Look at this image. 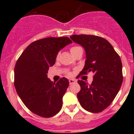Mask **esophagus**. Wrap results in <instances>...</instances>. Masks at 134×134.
Wrapping results in <instances>:
<instances>
[{"label":"esophagus","instance_id":"1","mask_svg":"<svg viewBox=\"0 0 134 134\" xmlns=\"http://www.w3.org/2000/svg\"><path fill=\"white\" fill-rule=\"evenodd\" d=\"M75 82H76V80H74V79H70L69 80V83L70 85H72V84L75 83Z\"/></svg>","mask_w":134,"mask_h":134}]
</instances>
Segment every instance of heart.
Returning a JSON list of instances; mask_svg holds the SVG:
<instances>
[{
	"mask_svg": "<svg viewBox=\"0 0 134 134\" xmlns=\"http://www.w3.org/2000/svg\"><path fill=\"white\" fill-rule=\"evenodd\" d=\"M80 49H82V48H80V46H73V47H72V48L70 49V50L71 54H72V55H74V54H75L79 50H80ZM58 58H59V54H57V55H56L57 60L58 59ZM67 74H68V75H70V74H71L70 72H67Z\"/></svg>",
	"mask_w": 134,
	"mask_h": 134,
	"instance_id": "b5f03b06",
	"label": "heart"
}]
</instances>
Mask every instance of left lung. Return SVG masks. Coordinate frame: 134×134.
<instances>
[{"label": "left lung", "instance_id": "1", "mask_svg": "<svg viewBox=\"0 0 134 134\" xmlns=\"http://www.w3.org/2000/svg\"><path fill=\"white\" fill-rule=\"evenodd\" d=\"M75 43L86 52L85 65L80 76L94 74L92 83L78 80L80 91L77 97L80 105L91 113H99L108 107L119 92L123 81L120 57L107 40L93 35H73Z\"/></svg>", "mask_w": 134, "mask_h": 134}]
</instances>
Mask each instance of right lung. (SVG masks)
<instances>
[{"label":"right lung","mask_w":134,"mask_h":134,"mask_svg":"<svg viewBox=\"0 0 134 134\" xmlns=\"http://www.w3.org/2000/svg\"><path fill=\"white\" fill-rule=\"evenodd\" d=\"M71 43L68 37L37 40L27 46L16 61L14 85L21 100L32 113L51 118L62 109L69 81L64 77L55 83L48 79L47 73L55 64L59 51Z\"/></svg>","instance_id":"right-lung-1"}]
</instances>
